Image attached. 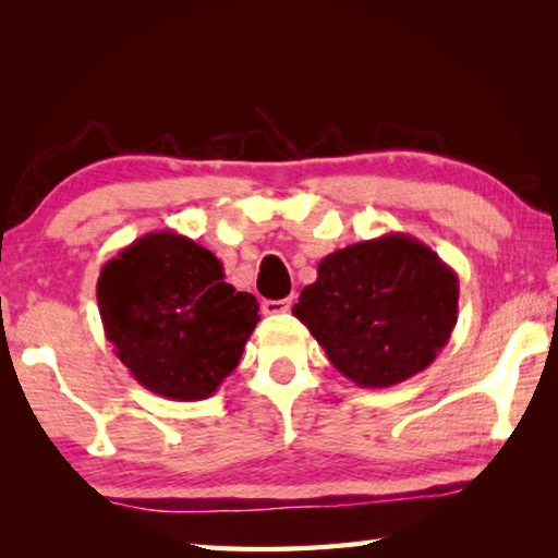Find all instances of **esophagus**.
Segmentation results:
<instances>
[{
	"instance_id": "esophagus-1",
	"label": "esophagus",
	"mask_w": 558,
	"mask_h": 558,
	"mask_svg": "<svg viewBox=\"0 0 558 558\" xmlns=\"http://www.w3.org/2000/svg\"><path fill=\"white\" fill-rule=\"evenodd\" d=\"M292 307V298L286 300H263V313L266 315H282Z\"/></svg>"
}]
</instances>
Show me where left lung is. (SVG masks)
I'll list each match as a JSON object with an SVG mask.
<instances>
[{
  "instance_id": "8db88e82",
  "label": "left lung",
  "mask_w": 558,
  "mask_h": 558,
  "mask_svg": "<svg viewBox=\"0 0 558 558\" xmlns=\"http://www.w3.org/2000/svg\"><path fill=\"white\" fill-rule=\"evenodd\" d=\"M458 272L409 233L329 253L292 307L335 369L386 389L426 369L458 323Z\"/></svg>"
}]
</instances>
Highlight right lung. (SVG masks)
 Segmentation results:
<instances>
[{
    "label": "right lung",
    "instance_id": "add662e5",
    "mask_svg": "<svg viewBox=\"0 0 558 558\" xmlns=\"http://www.w3.org/2000/svg\"><path fill=\"white\" fill-rule=\"evenodd\" d=\"M96 295L112 352L137 384L172 401L209 399L260 319L258 300L223 280L209 248L169 229L110 258Z\"/></svg>",
    "mask_w": 558,
    "mask_h": 558
}]
</instances>
